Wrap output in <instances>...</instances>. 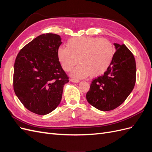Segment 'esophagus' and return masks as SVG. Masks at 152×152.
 Returning a JSON list of instances; mask_svg holds the SVG:
<instances>
[{
  "mask_svg": "<svg viewBox=\"0 0 152 152\" xmlns=\"http://www.w3.org/2000/svg\"><path fill=\"white\" fill-rule=\"evenodd\" d=\"M70 81L72 82H75V83H78V82H79L80 80H78V79H71Z\"/></svg>",
  "mask_w": 152,
  "mask_h": 152,
  "instance_id": "1",
  "label": "esophagus"
}]
</instances>
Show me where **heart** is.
Returning <instances> with one entry per match:
<instances>
[{
  "label": "heart",
  "mask_w": 152,
  "mask_h": 152,
  "mask_svg": "<svg viewBox=\"0 0 152 152\" xmlns=\"http://www.w3.org/2000/svg\"><path fill=\"white\" fill-rule=\"evenodd\" d=\"M66 46L58 48V58L66 72L71 71L79 61L80 65L72 72V75L77 78L103 74L111 65L115 51L108 39L93 37L71 38Z\"/></svg>",
  "instance_id": "heart-1"
}]
</instances>
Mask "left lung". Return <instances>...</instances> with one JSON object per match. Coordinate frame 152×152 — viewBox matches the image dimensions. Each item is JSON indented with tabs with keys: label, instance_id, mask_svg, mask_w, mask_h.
Returning a JSON list of instances; mask_svg holds the SVG:
<instances>
[{
	"label": "left lung",
	"instance_id": "8db88e82",
	"mask_svg": "<svg viewBox=\"0 0 152 152\" xmlns=\"http://www.w3.org/2000/svg\"><path fill=\"white\" fill-rule=\"evenodd\" d=\"M116 51L108 70L92 81L86 94L87 102L102 111L122 104L135 86L136 66L134 55L125 45L114 44Z\"/></svg>",
	"mask_w": 152,
	"mask_h": 152
}]
</instances>
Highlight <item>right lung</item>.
Returning <instances> with one entry per match:
<instances>
[{
	"instance_id": "add662e5",
	"label": "right lung",
	"mask_w": 152,
	"mask_h": 152,
	"mask_svg": "<svg viewBox=\"0 0 152 152\" xmlns=\"http://www.w3.org/2000/svg\"><path fill=\"white\" fill-rule=\"evenodd\" d=\"M60 36L37 37L18 53L14 66L13 88L24 107L44 115L57 108L69 77L63 70L57 51Z\"/></svg>"
}]
</instances>
